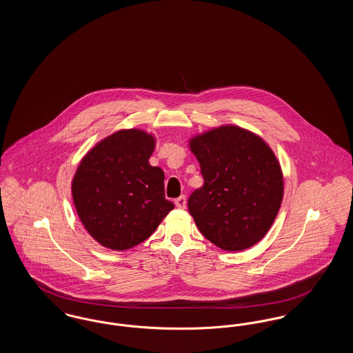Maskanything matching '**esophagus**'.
Wrapping results in <instances>:
<instances>
[{
	"label": "esophagus",
	"mask_w": 353,
	"mask_h": 353,
	"mask_svg": "<svg viewBox=\"0 0 353 353\" xmlns=\"http://www.w3.org/2000/svg\"><path fill=\"white\" fill-rule=\"evenodd\" d=\"M174 203H176V206H177V208L184 209L185 206H186V197H185V196H180L179 199H176V200H174Z\"/></svg>",
	"instance_id": "obj_1"
}]
</instances>
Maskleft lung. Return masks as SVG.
I'll return each mask as SVG.
<instances>
[{
	"label": "left lung",
	"mask_w": 353,
	"mask_h": 353,
	"mask_svg": "<svg viewBox=\"0 0 353 353\" xmlns=\"http://www.w3.org/2000/svg\"><path fill=\"white\" fill-rule=\"evenodd\" d=\"M203 185L188 209L201 234L222 250L239 252L259 242L283 199V174L269 145L236 125H222L189 141Z\"/></svg>",
	"instance_id": "left-lung-1"
}]
</instances>
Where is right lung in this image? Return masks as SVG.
<instances>
[{"mask_svg":"<svg viewBox=\"0 0 353 353\" xmlns=\"http://www.w3.org/2000/svg\"><path fill=\"white\" fill-rule=\"evenodd\" d=\"M154 137L121 130L99 141L72 179V200L85 230L101 246L127 250L145 241L174 208L164 172L150 164Z\"/></svg>","mask_w":353,"mask_h":353,"instance_id":"add662e5","label":"right lung"}]
</instances>
